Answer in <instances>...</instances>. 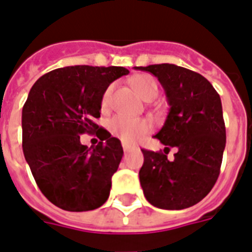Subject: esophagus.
I'll list each match as a JSON object with an SVG mask.
<instances>
[{"mask_svg":"<svg viewBox=\"0 0 252 252\" xmlns=\"http://www.w3.org/2000/svg\"><path fill=\"white\" fill-rule=\"evenodd\" d=\"M123 150H124V153H129V151L132 150V147H130L129 145L123 144Z\"/></svg>","mask_w":252,"mask_h":252,"instance_id":"1","label":"esophagus"}]
</instances>
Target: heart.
<instances>
[{
  "mask_svg": "<svg viewBox=\"0 0 252 252\" xmlns=\"http://www.w3.org/2000/svg\"><path fill=\"white\" fill-rule=\"evenodd\" d=\"M132 87L142 99H149L153 95L158 94V87L154 79L147 75H138L132 80ZM111 88L103 93L102 97V107H107L110 101ZM150 129V123L145 119H132L124 115H116L108 120V130L115 137L120 138L126 144H133L136 142L141 136Z\"/></svg>",
  "mask_w": 252,
  "mask_h": 252,
  "instance_id": "obj_1",
  "label": "heart"
}]
</instances>
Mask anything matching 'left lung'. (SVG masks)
Listing matches in <instances>:
<instances>
[{"mask_svg":"<svg viewBox=\"0 0 252 252\" xmlns=\"http://www.w3.org/2000/svg\"><path fill=\"white\" fill-rule=\"evenodd\" d=\"M158 77L169 111L155 137L164 149L176 147L172 162L164 153L145 150L140 183L149 203L161 210H184L203 199L220 173L225 149L221 99L200 73L161 63L134 67Z\"/></svg>","mask_w":252,"mask_h":252,"instance_id":"8db88e82","label":"left lung"}]
</instances>
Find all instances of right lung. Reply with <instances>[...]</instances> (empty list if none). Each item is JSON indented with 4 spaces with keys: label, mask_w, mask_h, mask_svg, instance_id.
<instances>
[{
    "label": "right lung",
    "mask_w": 252,
    "mask_h": 252,
    "mask_svg": "<svg viewBox=\"0 0 252 252\" xmlns=\"http://www.w3.org/2000/svg\"><path fill=\"white\" fill-rule=\"evenodd\" d=\"M128 73L124 67L69 66L45 73L31 88L22 111L24 158L57 207L91 211L107 200L123 147L94 119L108 85ZM97 129L101 142L81 145L79 134Z\"/></svg>",
    "instance_id": "1"
}]
</instances>
